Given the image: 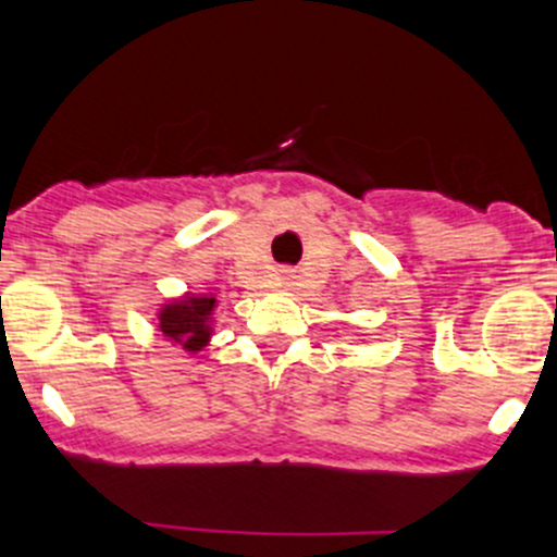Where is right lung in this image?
<instances>
[{
    "label": "right lung",
    "mask_w": 557,
    "mask_h": 557,
    "mask_svg": "<svg viewBox=\"0 0 557 557\" xmlns=\"http://www.w3.org/2000/svg\"><path fill=\"white\" fill-rule=\"evenodd\" d=\"M215 307V296L185 294L183 299H174L161 307L159 331L166 339L183 345V350H201L212 336V310Z\"/></svg>",
    "instance_id": "right-lung-1"
}]
</instances>
